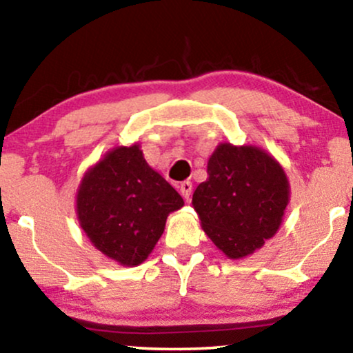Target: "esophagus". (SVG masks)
<instances>
[{"label": "esophagus", "mask_w": 353, "mask_h": 353, "mask_svg": "<svg viewBox=\"0 0 353 353\" xmlns=\"http://www.w3.org/2000/svg\"><path fill=\"white\" fill-rule=\"evenodd\" d=\"M181 194H182V197H184L185 200H189L190 199V194H192V182L190 181H184V182H181Z\"/></svg>", "instance_id": "obj_1"}]
</instances>
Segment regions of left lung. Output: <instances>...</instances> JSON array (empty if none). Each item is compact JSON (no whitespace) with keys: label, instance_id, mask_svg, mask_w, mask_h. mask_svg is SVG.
I'll return each mask as SVG.
<instances>
[{"label":"left lung","instance_id":"1","mask_svg":"<svg viewBox=\"0 0 353 353\" xmlns=\"http://www.w3.org/2000/svg\"><path fill=\"white\" fill-rule=\"evenodd\" d=\"M192 205L205 234L228 259L251 256L275 236L290 202L280 163L256 145L220 143Z\"/></svg>","mask_w":353,"mask_h":353}]
</instances>
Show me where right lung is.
Segmentation results:
<instances>
[{
    "label": "right lung",
    "instance_id": "add662e5",
    "mask_svg": "<svg viewBox=\"0 0 353 353\" xmlns=\"http://www.w3.org/2000/svg\"><path fill=\"white\" fill-rule=\"evenodd\" d=\"M182 205L177 190L146 163L140 143L107 151L77 192L79 226L97 251L125 267L148 259L169 213Z\"/></svg>",
    "mask_w": 353,
    "mask_h": 353
}]
</instances>
